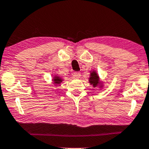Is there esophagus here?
I'll list each match as a JSON object with an SVG mask.
<instances>
[{
	"label": "esophagus",
	"instance_id": "obj_1",
	"mask_svg": "<svg viewBox=\"0 0 149 149\" xmlns=\"http://www.w3.org/2000/svg\"><path fill=\"white\" fill-rule=\"evenodd\" d=\"M73 77L77 79L79 78L80 77H81V73H80L79 72H74V74H73Z\"/></svg>",
	"mask_w": 149,
	"mask_h": 149
}]
</instances>
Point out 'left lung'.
Here are the masks:
<instances>
[{
  "label": "left lung",
  "instance_id": "obj_1",
  "mask_svg": "<svg viewBox=\"0 0 149 149\" xmlns=\"http://www.w3.org/2000/svg\"><path fill=\"white\" fill-rule=\"evenodd\" d=\"M89 82H90L91 84L94 87H95L96 86L98 85L99 77L97 76V74H96L95 72H93L91 74V77L89 78Z\"/></svg>",
  "mask_w": 149,
  "mask_h": 149
}]
</instances>
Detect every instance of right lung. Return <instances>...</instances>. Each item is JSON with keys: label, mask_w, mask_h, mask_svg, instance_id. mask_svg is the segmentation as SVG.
<instances>
[{"label": "right lung", "mask_w": 149, "mask_h": 149, "mask_svg": "<svg viewBox=\"0 0 149 149\" xmlns=\"http://www.w3.org/2000/svg\"><path fill=\"white\" fill-rule=\"evenodd\" d=\"M54 84H61V82L62 81V79L58 77H55L54 79Z\"/></svg>", "instance_id": "add662e5"}]
</instances>
